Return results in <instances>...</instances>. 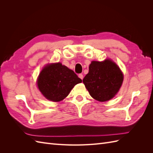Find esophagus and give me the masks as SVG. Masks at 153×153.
<instances>
[{
  "instance_id": "esophagus-1",
  "label": "esophagus",
  "mask_w": 153,
  "mask_h": 153,
  "mask_svg": "<svg viewBox=\"0 0 153 153\" xmlns=\"http://www.w3.org/2000/svg\"><path fill=\"white\" fill-rule=\"evenodd\" d=\"M78 77H79L82 80H83V78H84V76H83L82 74H79V75H78Z\"/></svg>"
}]
</instances>
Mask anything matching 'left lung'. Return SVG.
<instances>
[{
    "label": "left lung",
    "mask_w": 153,
    "mask_h": 153,
    "mask_svg": "<svg viewBox=\"0 0 153 153\" xmlns=\"http://www.w3.org/2000/svg\"><path fill=\"white\" fill-rule=\"evenodd\" d=\"M123 78V74L117 64L112 60L106 59L102 62H91L83 83L92 98L104 102L117 93Z\"/></svg>",
    "instance_id": "1"
}]
</instances>
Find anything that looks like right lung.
<instances>
[{
  "mask_svg": "<svg viewBox=\"0 0 153 153\" xmlns=\"http://www.w3.org/2000/svg\"><path fill=\"white\" fill-rule=\"evenodd\" d=\"M82 82L71 69L61 62L48 64L40 72L37 85L44 97L58 102L64 100L75 85Z\"/></svg>",
  "mask_w": 153,
  "mask_h": 153,
  "instance_id": "add662e5",
  "label": "right lung"
}]
</instances>
